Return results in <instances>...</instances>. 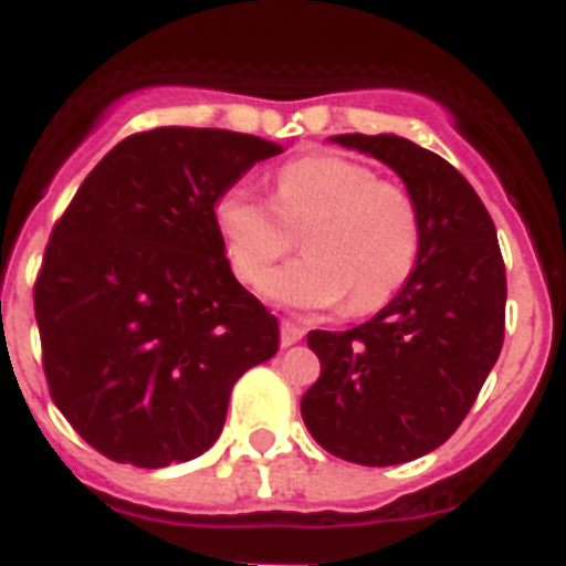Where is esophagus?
<instances>
[{"label":"esophagus","mask_w":566,"mask_h":566,"mask_svg":"<svg viewBox=\"0 0 566 566\" xmlns=\"http://www.w3.org/2000/svg\"><path fill=\"white\" fill-rule=\"evenodd\" d=\"M303 334H306V328L292 323V319H283V323H280V345H283V348H286V345H294L297 339H303Z\"/></svg>","instance_id":"1"}]
</instances>
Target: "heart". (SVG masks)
<instances>
[{"mask_svg":"<svg viewBox=\"0 0 566 566\" xmlns=\"http://www.w3.org/2000/svg\"><path fill=\"white\" fill-rule=\"evenodd\" d=\"M214 229L243 286H260L301 234L307 258L266 281V294L297 308H382L411 280L422 247V221L411 189L374 178L371 167L334 153L283 164L272 178V203L243 187L214 198Z\"/></svg>","mask_w":566,"mask_h":566,"instance_id":"1","label":"heart"}]
</instances>
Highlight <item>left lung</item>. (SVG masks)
Wrapping results in <instances>:
<instances>
[{
	"mask_svg": "<svg viewBox=\"0 0 566 566\" xmlns=\"http://www.w3.org/2000/svg\"><path fill=\"white\" fill-rule=\"evenodd\" d=\"M334 142L402 178L422 247L411 280L377 317L348 332H308L319 377L300 413L328 453L388 468L437 451L468 417L502 352L507 277L493 218L442 155L399 135Z\"/></svg>",
	"mask_w": 566,
	"mask_h": 566,
	"instance_id": "1",
	"label": "left lung"
}]
</instances>
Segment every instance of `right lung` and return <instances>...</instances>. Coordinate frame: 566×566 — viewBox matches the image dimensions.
Instances as JSON below:
<instances>
[{"mask_svg":"<svg viewBox=\"0 0 566 566\" xmlns=\"http://www.w3.org/2000/svg\"><path fill=\"white\" fill-rule=\"evenodd\" d=\"M258 135L155 127L115 144L50 232L33 286L50 397L113 462L167 468L221 437L229 394L274 357L277 317L240 286L214 198Z\"/></svg>","mask_w":566,"mask_h":566,"instance_id":"obj_1","label":"right lung"}]
</instances>
